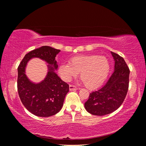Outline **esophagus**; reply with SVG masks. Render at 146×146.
Returning a JSON list of instances; mask_svg holds the SVG:
<instances>
[{
	"label": "esophagus",
	"mask_w": 146,
	"mask_h": 146,
	"mask_svg": "<svg viewBox=\"0 0 146 146\" xmlns=\"http://www.w3.org/2000/svg\"><path fill=\"white\" fill-rule=\"evenodd\" d=\"M78 90V88L74 85H69V90L70 91H75V90Z\"/></svg>",
	"instance_id": "obj_1"
}]
</instances>
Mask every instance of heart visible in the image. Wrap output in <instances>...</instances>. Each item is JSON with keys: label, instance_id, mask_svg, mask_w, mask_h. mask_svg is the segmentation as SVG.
<instances>
[{"label": "heart", "instance_id": "b5f03b06", "mask_svg": "<svg viewBox=\"0 0 146 146\" xmlns=\"http://www.w3.org/2000/svg\"><path fill=\"white\" fill-rule=\"evenodd\" d=\"M110 65L105 56L98 55H83L74 56L70 63H63L58 72L63 80L69 82L80 72V78L90 89H95L102 84L110 72Z\"/></svg>", "mask_w": 146, "mask_h": 146}]
</instances>
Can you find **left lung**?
<instances>
[{
	"instance_id": "1",
	"label": "left lung",
	"mask_w": 146,
	"mask_h": 146,
	"mask_svg": "<svg viewBox=\"0 0 146 146\" xmlns=\"http://www.w3.org/2000/svg\"><path fill=\"white\" fill-rule=\"evenodd\" d=\"M114 71L99 90L91 92L85 103L86 111L96 116H104L116 110L124 100L129 85L130 69L122 56L111 52Z\"/></svg>"
}]
</instances>
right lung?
<instances>
[{"label": "right lung", "mask_w": 146, "mask_h": 146, "mask_svg": "<svg viewBox=\"0 0 146 146\" xmlns=\"http://www.w3.org/2000/svg\"><path fill=\"white\" fill-rule=\"evenodd\" d=\"M60 52V50L50 46H42L26 54L17 68V86L20 99L24 107L34 115L49 117L58 113L69 91L68 84L54 71L58 68L55 56ZM34 57L50 64L46 78L38 84L31 82L25 74L28 61Z\"/></svg>", "instance_id": "obj_1"}]
</instances>
